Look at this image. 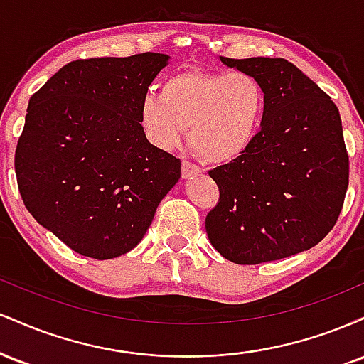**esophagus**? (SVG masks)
Instances as JSON below:
<instances>
[{
	"mask_svg": "<svg viewBox=\"0 0 364 364\" xmlns=\"http://www.w3.org/2000/svg\"><path fill=\"white\" fill-rule=\"evenodd\" d=\"M200 173H202V169H200L196 164H193V162H190V161L181 162V174L185 179L190 176H196V174H200Z\"/></svg>",
	"mask_w": 364,
	"mask_h": 364,
	"instance_id": "34e87169",
	"label": "esophagus"
}]
</instances>
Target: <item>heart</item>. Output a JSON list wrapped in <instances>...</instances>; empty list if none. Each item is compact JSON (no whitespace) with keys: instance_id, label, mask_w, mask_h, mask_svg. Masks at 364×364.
<instances>
[{"instance_id":"obj_1","label":"heart","mask_w":364,"mask_h":364,"mask_svg":"<svg viewBox=\"0 0 364 364\" xmlns=\"http://www.w3.org/2000/svg\"><path fill=\"white\" fill-rule=\"evenodd\" d=\"M265 106V90L253 75L191 68L166 77L159 95L141 99L140 124L162 150L178 149L190 128L195 152L225 164L252 147Z\"/></svg>"}]
</instances>
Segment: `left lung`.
Here are the masks:
<instances>
[{
  "instance_id": "1",
  "label": "left lung",
  "mask_w": 364,
  "mask_h": 364,
  "mask_svg": "<svg viewBox=\"0 0 364 364\" xmlns=\"http://www.w3.org/2000/svg\"><path fill=\"white\" fill-rule=\"evenodd\" d=\"M220 61L253 75L267 106L252 147L208 171L219 186V202L205 219L208 240L240 265L310 250L336 225L349 185L339 109L282 58Z\"/></svg>"
}]
</instances>
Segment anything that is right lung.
<instances>
[{
    "mask_svg": "<svg viewBox=\"0 0 364 364\" xmlns=\"http://www.w3.org/2000/svg\"><path fill=\"white\" fill-rule=\"evenodd\" d=\"M169 56L90 58L65 65L28 101L15 150L32 217L73 252L109 260L140 243L181 162L154 147L140 104Z\"/></svg>",
    "mask_w": 364,
    "mask_h": 364,
    "instance_id": "1",
    "label": "right lung"
}]
</instances>
